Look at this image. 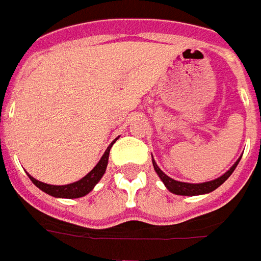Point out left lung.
<instances>
[{
	"label": "left lung",
	"mask_w": 261,
	"mask_h": 261,
	"mask_svg": "<svg viewBox=\"0 0 261 261\" xmlns=\"http://www.w3.org/2000/svg\"><path fill=\"white\" fill-rule=\"evenodd\" d=\"M240 157L234 162V164L230 167V169L223 173L221 177H218L215 180L205 181V182H198V184H193V182H182V181H177L174 178H171L167 174H164L163 171L160 170V167L157 166V163L154 162V159L151 156V163H153V167H154V171L157 173V175L160 177V180L163 181V184L166 186V188L169 190L170 193L175 194V195H187V197H194V195H204V194L212 193L214 190H216L219 186H222L225 181L228 180L230 174L233 173V170L236 169V166L239 164Z\"/></svg>",
	"instance_id": "obj_1"
}]
</instances>
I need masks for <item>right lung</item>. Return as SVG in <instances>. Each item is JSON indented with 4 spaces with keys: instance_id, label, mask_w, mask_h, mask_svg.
I'll return each instance as SVG.
<instances>
[{
    "instance_id": "right-lung-1",
    "label": "right lung",
    "mask_w": 261,
    "mask_h": 261,
    "mask_svg": "<svg viewBox=\"0 0 261 261\" xmlns=\"http://www.w3.org/2000/svg\"><path fill=\"white\" fill-rule=\"evenodd\" d=\"M118 139V138H116ZM116 139L111 143L107 150L102 154V157L99 159V162L95 164V167L88 173L87 175H84L81 180L75 181V182H71V184H66V186H51V184H46V182H42V181L33 178L32 175H29V178L32 181L35 186L38 187L39 190H42L43 193L49 194L55 198H80V197H84L88 193H91L94 190V187L97 186L98 181L102 178V175L105 174V170H107V166H108V157H110V150L112 145L115 143Z\"/></svg>"
}]
</instances>
